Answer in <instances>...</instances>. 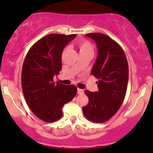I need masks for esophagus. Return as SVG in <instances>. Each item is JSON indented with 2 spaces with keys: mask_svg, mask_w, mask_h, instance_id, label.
<instances>
[{
  "mask_svg": "<svg viewBox=\"0 0 153 153\" xmlns=\"http://www.w3.org/2000/svg\"><path fill=\"white\" fill-rule=\"evenodd\" d=\"M84 93V90L81 89H79V88H78V94H79V95H81V94Z\"/></svg>",
  "mask_w": 153,
  "mask_h": 153,
  "instance_id": "esophagus-1",
  "label": "esophagus"
}]
</instances>
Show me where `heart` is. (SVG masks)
<instances>
[{
  "label": "heart",
  "instance_id": "1",
  "mask_svg": "<svg viewBox=\"0 0 153 153\" xmlns=\"http://www.w3.org/2000/svg\"><path fill=\"white\" fill-rule=\"evenodd\" d=\"M78 47L79 49L80 53L81 52H92L93 51V47L90 42L86 40H80L78 41Z\"/></svg>",
  "mask_w": 153,
  "mask_h": 153
}]
</instances>
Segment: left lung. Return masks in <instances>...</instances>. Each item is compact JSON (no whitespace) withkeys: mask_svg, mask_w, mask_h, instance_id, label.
<instances>
[{"mask_svg":"<svg viewBox=\"0 0 153 153\" xmlns=\"http://www.w3.org/2000/svg\"><path fill=\"white\" fill-rule=\"evenodd\" d=\"M86 36L95 41L98 49L91 74L98 80V91H85L89 103L82 109L89 121L103 123L118 112L124 101L129 67L123 49L110 37L102 33H89Z\"/></svg>","mask_w":153,"mask_h":153,"instance_id":"left-lung-1","label":"left lung"}]
</instances>
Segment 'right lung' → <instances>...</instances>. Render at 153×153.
I'll use <instances>...</instances> for the list:
<instances>
[{"label": "right lung", "instance_id": "obj_1", "mask_svg": "<svg viewBox=\"0 0 153 153\" xmlns=\"http://www.w3.org/2000/svg\"><path fill=\"white\" fill-rule=\"evenodd\" d=\"M76 35L49 34L29 49L21 72V85L27 104L38 118L54 122L62 117V107L76 95L74 85L53 81L62 69L61 55Z\"/></svg>", "mask_w": 153, "mask_h": 153}]
</instances>
